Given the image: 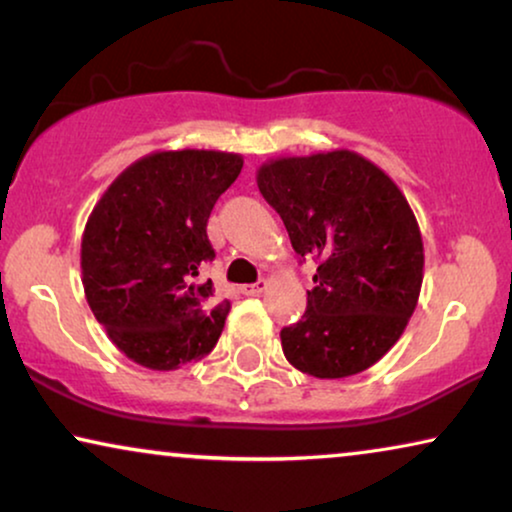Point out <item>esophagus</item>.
Wrapping results in <instances>:
<instances>
[{"instance_id":"1","label":"esophagus","mask_w":512,"mask_h":512,"mask_svg":"<svg viewBox=\"0 0 512 512\" xmlns=\"http://www.w3.org/2000/svg\"><path fill=\"white\" fill-rule=\"evenodd\" d=\"M265 286H268L265 279H261V282H256V284H244L242 293H244V296H258V293L265 291Z\"/></svg>"}]
</instances>
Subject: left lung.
I'll list each match as a JSON object with an SVG mask.
<instances>
[{"instance_id": "obj_1", "label": "left lung", "mask_w": 512, "mask_h": 512, "mask_svg": "<svg viewBox=\"0 0 512 512\" xmlns=\"http://www.w3.org/2000/svg\"><path fill=\"white\" fill-rule=\"evenodd\" d=\"M300 256H317L298 324L282 328L286 361L319 380L375 366L401 338L424 279L415 212L387 172L349 149L270 158L256 172Z\"/></svg>"}]
</instances>
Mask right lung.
<instances>
[{"label":"right lung","instance_id":"right-lung-1","mask_svg":"<svg viewBox=\"0 0 512 512\" xmlns=\"http://www.w3.org/2000/svg\"><path fill=\"white\" fill-rule=\"evenodd\" d=\"M244 165L240 153L153 151L111 181L81 237L95 319L130 361L177 370L212 352L230 303H214L207 219Z\"/></svg>","mask_w":512,"mask_h":512}]
</instances>
